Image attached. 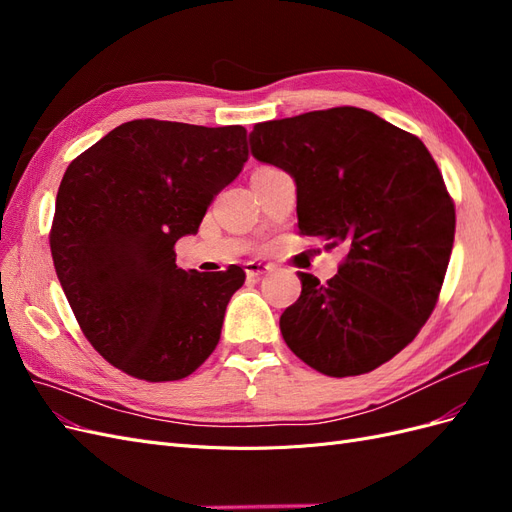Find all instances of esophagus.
<instances>
[{
    "mask_svg": "<svg viewBox=\"0 0 512 512\" xmlns=\"http://www.w3.org/2000/svg\"><path fill=\"white\" fill-rule=\"evenodd\" d=\"M271 269H273V265H267V262H258V260L245 262V273H247V277H260V275L269 273Z\"/></svg>",
    "mask_w": 512,
    "mask_h": 512,
    "instance_id": "obj_1",
    "label": "esophagus"
}]
</instances>
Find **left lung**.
<instances>
[{"label": "left lung", "instance_id": "left-lung-1", "mask_svg": "<svg viewBox=\"0 0 512 512\" xmlns=\"http://www.w3.org/2000/svg\"><path fill=\"white\" fill-rule=\"evenodd\" d=\"M250 149L297 183L301 235L348 250L327 284L299 273L284 342L333 378L391 361L431 316L453 250L455 205L431 153L354 106L256 123Z\"/></svg>", "mask_w": 512, "mask_h": 512}]
</instances>
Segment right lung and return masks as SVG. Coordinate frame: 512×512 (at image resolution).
<instances>
[{
    "label": "right lung",
    "mask_w": 512,
    "mask_h": 512,
    "mask_svg": "<svg viewBox=\"0 0 512 512\" xmlns=\"http://www.w3.org/2000/svg\"><path fill=\"white\" fill-rule=\"evenodd\" d=\"M247 160L243 126L121 123L61 179L51 254L72 312L104 359L147 382L190 376L220 342L237 265L183 271L175 243Z\"/></svg>",
    "instance_id": "add662e5"
}]
</instances>
